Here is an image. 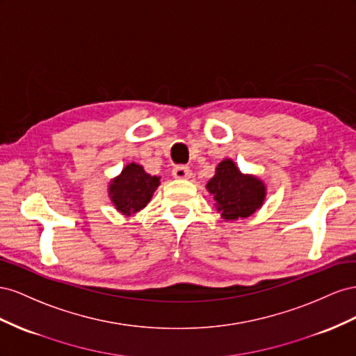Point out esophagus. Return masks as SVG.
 Segmentation results:
<instances>
[{
    "instance_id": "obj_1",
    "label": "esophagus",
    "mask_w": 356,
    "mask_h": 356,
    "mask_svg": "<svg viewBox=\"0 0 356 356\" xmlns=\"http://www.w3.org/2000/svg\"><path fill=\"white\" fill-rule=\"evenodd\" d=\"M172 176H175V179L185 180V179H189L192 176V172L185 165H177V167L172 168Z\"/></svg>"
}]
</instances>
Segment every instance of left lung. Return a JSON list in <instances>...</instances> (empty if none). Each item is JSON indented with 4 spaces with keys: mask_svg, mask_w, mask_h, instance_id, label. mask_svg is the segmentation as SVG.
<instances>
[{
    "mask_svg": "<svg viewBox=\"0 0 356 356\" xmlns=\"http://www.w3.org/2000/svg\"><path fill=\"white\" fill-rule=\"evenodd\" d=\"M206 189L215 200L220 216L228 222L252 216L262 207L267 197L266 184L255 175L241 172L229 158L219 162Z\"/></svg>",
    "mask_w": 356,
    "mask_h": 356,
    "instance_id": "obj_1",
    "label": "left lung"
}]
</instances>
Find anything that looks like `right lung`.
<instances>
[{"label": "right lung", "mask_w": 356, "mask_h": 356, "mask_svg": "<svg viewBox=\"0 0 356 356\" xmlns=\"http://www.w3.org/2000/svg\"><path fill=\"white\" fill-rule=\"evenodd\" d=\"M161 177L150 176L145 167L129 162L108 184V198L115 209L129 218L143 210L161 185Z\"/></svg>", "instance_id": "obj_1"}]
</instances>
